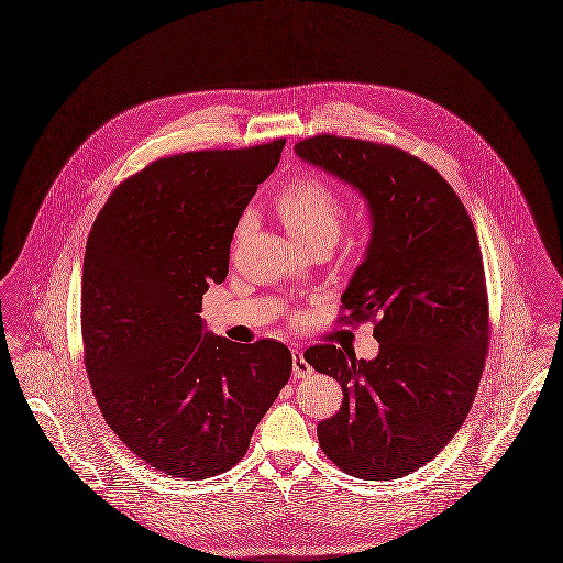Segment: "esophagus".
I'll return each mask as SVG.
<instances>
[{
  "label": "esophagus",
  "instance_id": "34e87169",
  "mask_svg": "<svg viewBox=\"0 0 563 563\" xmlns=\"http://www.w3.org/2000/svg\"><path fill=\"white\" fill-rule=\"evenodd\" d=\"M291 357H294V377H296V379H302V377H308V375L312 373V366L303 360L302 351L294 349V351H291Z\"/></svg>",
  "mask_w": 563,
  "mask_h": 563
}]
</instances>
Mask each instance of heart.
I'll return each instance as SVG.
<instances>
[{
  "label": "heart",
  "instance_id": "b5f03b06",
  "mask_svg": "<svg viewBox=\"0 0 563 563\" xmlns=\"http://www.w3.org/2000/svg\"><path fill=\"white\" fill-rule=\"evenodd\" d=\"M274 208L287 231L303 249L334 246L345 222L343 195L321 175L303 174L287 184L274 199ZM251 218L244 217L235 229L240 240L249 229Z\"/></svg>",
  "mask_w": 563,
  "mask_h": 563
}]
</instances>
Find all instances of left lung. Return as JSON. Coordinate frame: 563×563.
<instances>
[{
	"label": "left lung",
	"instance_id": "left-lung-1",
	"mask_svg": "<svg viewBox=\"0 0 563 563\" xmlns=\"http://www.w3.org/2000/svg\"><path fill=\"white\" fill-rule=\"evenodd\" d=\"M296 154L353 184L373 217L339 323L373 321L379 355L303 351L343 388L341 409L317 427L319 445L349 476H407L461 429L486 364L490 319L476 227L439 172L400 147L314 134Z\"/></svg>",
	"mask_w": 563,
	"mask_h": 563
}]
</instances>
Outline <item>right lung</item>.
I'll return each instance as SVG.
<instances>
[{
  "label": "right lung",
  "mask_w": 563,
  "mask_h": 563,
  "mask_svg": "<svg viewBox=\"0 0 563 563\" xmlns=\"http://www.w3.org/2000/svg\"><path fill=\"white\" fill-rule=\"evenodd\" d=\"M285 139L154 161L107 199L86 244L84 362L104 422L167 476H217L246 454L291 375L278 341L203 332L210 283Z\"/></svg>",
  "instance_id": "add662e5"
}]
</instances>
